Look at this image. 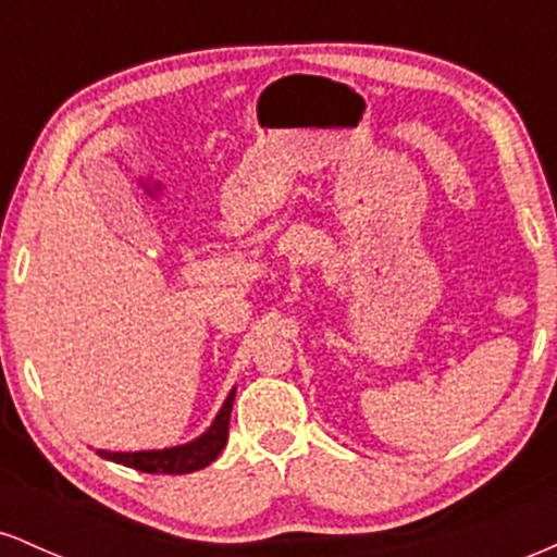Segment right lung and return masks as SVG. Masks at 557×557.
<instances>
[{"label": "right lung", "mask_w": 557, "mask_h": 557, "mask_svg": "<svg viewBox=\"0 0 557 557\" xmlns=\"http://www.w3.org/2000/svg\"><path fill=\"white\" fill-rule=\"evenodd\" d=\"M235 389H230L227 400L222 403L220 413H216L212 426L201 434V437L190 440L185 445L164 447V450H138V453H112V450H96L101 458L114 463H123L127 469L146 471V474H190V471L203 469L214 461L227 445L230 430V411H233Z\"/></svg>", "instance_id": "1"}]
</instances>
